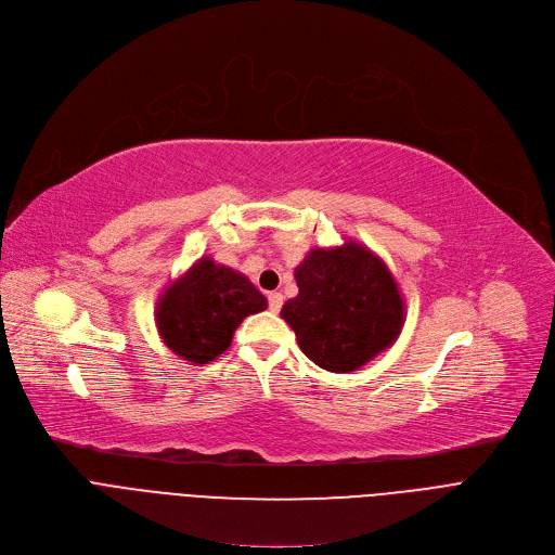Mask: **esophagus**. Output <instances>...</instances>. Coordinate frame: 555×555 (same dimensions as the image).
I'll return each instance as SVG.
<instances>
[{
    "label": "esophagus",
    "instance_id": "esophagus-1",
    "mask_svg": "<svg viewBox=\"0 0 555 555\" xmlns=\"http://www.w3.org/2000/svg\"><path fill=\"white\" fill-rule=\"evenodd\" d=\"M268 301H270V310L276 314L283 308V294L281 292H272L270 297H268Z\"/></svg>",
    "mask_w": 555,
    "mask_h": 555
}]
</instances>
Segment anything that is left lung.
I'll list each match as a JSON object with an SVG mask.
<instances>
[{
	"label": "left lung",
	"instance_id": "1",
	"mask_svg": "<svg viewBox=\"0 0 555 555\" xmlns=\"http://www.w3.org/2000/svg\"><path fill=\"white\" fill-rule=\"evenodd\" d=\"M299 294L281 317L304 354L327 373H352L388 350L405 323L399 285L371 247L346 238L312 247L294 268Z\"/></svg>",
	"mask_w": 555,
	"mask_h": 555
}]
</instances>
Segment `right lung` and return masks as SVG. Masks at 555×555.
Listing matches in <instances>:
<instances>
[{
    "label": "right lung",
    "instance_id": "1",
    "mask_svg": "<svg viewBox=\"0 0 555 555\" xmlns=\"http://www.w3.org/2000/svg\"><path fill=\"white\" fill-rule=\"evenodd\" d=\"M268 299L241 272L201 256L169 281L156 301V330L163 344L192 365L223 354L245 317L263 312Z\"/></svg>",
    "mask_w": 555,
    "mask_h": 555
}]
</instances>
